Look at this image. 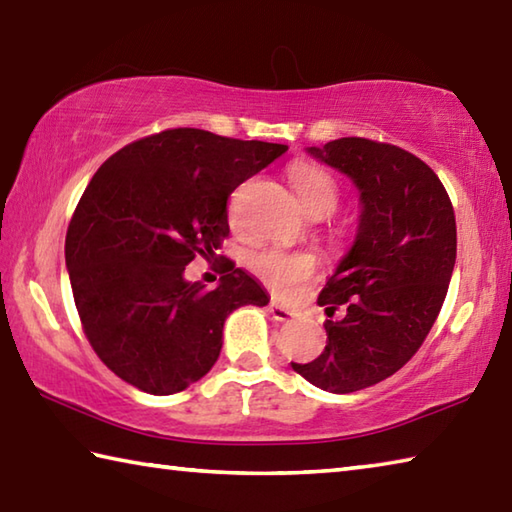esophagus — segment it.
<instances>
[{
  "label": "esophagus",
  "instance_id": "esophagus-1",
  "mask_svg": "<svg viewBox=\"0 0 512 512\" xmlns=\"http://www.w3.org/2000/svg\"><path fill=\"white\" fill-rule=\"evenodd\" d=\"M268 311H271V315H273L277 322H291V320L297 318V313L293 309H286V306L277 304V302L268 304Z\"/></svg>",
  "mask_w": 512,
  "mask_h": 512
}]
</instances>
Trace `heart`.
<instances>
[{
  "label": "heart",
  "instance_id": "obj_1",
  "mask_svg": "<svg viewBox=\"0 0 512 512\" xmlns=\"http://www.w3.org/2000/svg\"><path fill=\"white\" fill-rule=\"evenodd\" d=\"M293 190L302 206L315 217L329 215L336 210L340 199V188L333 174L318 163H295L288 170ZM331 241H342L347 237L345 228H331ZM248 266L255 275L273 286L284 297L295 295L300 288L318 273V259L306 250H284V248H262L248 257Z\"/></svg>",
  "mask_w": 512,
  "mask_h": 512
}]
</instances>
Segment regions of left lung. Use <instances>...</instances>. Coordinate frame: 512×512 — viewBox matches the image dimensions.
Returning <instances> with one entry per match:
<instances>
[{"instance_id":"left-lung-1","label":"left lung","mask_w":512,"mask_h":512,"mask_svg":"<svg viewBox=\"0 0 512 512\" xmlns=\"http://www.w3.org/2000/svg\"><path fill=\"white\" fill-rule=\"evenodd\" d=\"M360 190V224L318 297L327 347L297 374L331 394H351L396 374L430 333L457 259V221L439 176L401 147L338 138L309 147ZM331 318V315H329Z\"/></svg>"}]
</instances>
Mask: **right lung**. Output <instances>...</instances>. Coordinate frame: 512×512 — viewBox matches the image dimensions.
I'll use <instances>...</instances> for the list:
<instances>
[{"label":"right lung","instance_id":"1","mask_svg":"<svg viewBox=\"0 0 512 512\" xmlns=\"http://www.w3.org/2000/svg\"><path fill=\"white\" fill-rule=\"evenodd\" d=\"M286 145L179 127L145 136L98 167L69 221L67 259L82 331L98 358L141 392L167 396L215 365L228 315L266 306L226 259L215 288L183 277L228 237V197Z\"/></svg>","mask_w":512,"mask_h":512}]
</instances>
